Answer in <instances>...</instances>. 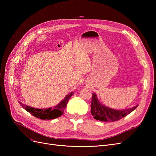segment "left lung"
I'll return each mask as SVG.
<instances>
[{
    "label": "left lung",
    "mask_w": 156,
    "mask_h": 156,
    "mask_svg": "<svg viewBox=\"0 0 156 156\" xmlns=\"http://www.w3.org/2000/svg\"><path fill=\"white\" fill-rule=\"evenodd\" d=\"M137 107L138 105L126 109H114L101 104L99 101L96 94L92 93L91 114L94 116V119L97 120L108 122L119 120L133 111Z\"/></svg>",
    "instance_id": "8db88e82"
}]
</instances>
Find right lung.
I'll return each instance as SVG.
<instances>
[{"label": "right lung", "mask_w": 156, "mask_h": 156, "mask_svg": "<svg viewBox=\"0 0 156 156\" xmlns=\"http://www.w3.org/2000/svg\"><path fill=\"white\" fill-rule=\"evenodd\" d=\"M73 94V92H69L58 105L47 108H37L26 105L20 101L18 102L27 112H30L32 115L37 118V119L41 120H51L58 118L63 115L64 111L66 108L67 103Z\"/></svg>", "instance_id": "obj_1"}]
</instances>
